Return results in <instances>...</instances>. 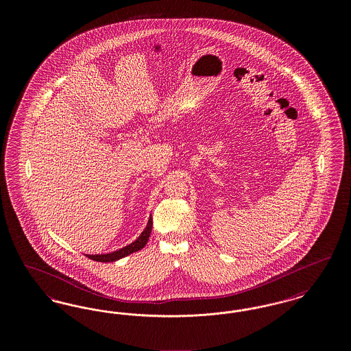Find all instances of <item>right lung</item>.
<instances>
[{"instance_id":"1","label":"right lung","mask_w":351,"mask_h":351,"mask_svg":"<svg viewBox=\"0 0 351 351\" xmlns=\"http://www.w3.org/2000/svg\"><path fill=\"white\" fill-rule=\"evenodd\" d=\"M151 229H152V217L149 218V222L145 228V230L141 233V235L132 242L130 245L119 249V250L113 251V252H109V254H86V256L92 261H96V262H116L121 258H125L130 254H133L135 251L141 250L146 246L149 238H150Z\"/></svg>"}]
</instances>
